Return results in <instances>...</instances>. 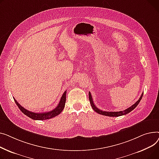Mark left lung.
I'll return each mask as SVG.
<instances>
[{
    "instance_id": "8db88e82",
    "label": "left lung",
    "mask_w": 159,
    "mask_h": 159,
    "mask_svg": "<svg viewBox=\"0 0 159 159\" xmlns=\"http://www.w3.org/2000/svg\"><path fill=\"white\" fill-rule=\"evenodd\" d=\"M143 96V93L141 94V97L139 99V100L135 102V104H134L132 106H131L130 107H129L128 108L123 110V111H103V110H101L99 108H98L96 105H94V102H93V99L92 98V95L90 94V92H89V100H90V105L95 111H96L97 113L103 115V116H109V117H119V116H121L123 115H126L127 114H128L130 111H132L134 108H136V107L138 105V104L139 103V102L141 101L142 98Z\"/></svg>"
}]
</instances>
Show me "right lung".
<instances>
[{
  "instance_id": "add662e5",
  "label": "right lung",
  "mask_w": 159,
  "mask_h": 159,
  "mask_svg": "<svg viewBox=\"0 0 159 159\" xmlns=\"http://www.w3.org/2000/svg\"><path fill=\"white\" fill-rule=\"evenodd\" d=\"M66 91H65L63 94L58 106L56 107L54 110H52L50 111H48V112H43V113H36L35 112V113H34V112H33V111L27 110L25 108H24V107H22L16 101V99L15 98H13V99H14V101L15 102L16 105L18 106V108H19V109L21 110L23 114H24L25 116H27V117H29L31 119H34V120H45V119H49L54 117L57 116H58L61 112L62 110H63V108L65 107V102H66V93H67Z\"/></svg>"
}]
</instances>
